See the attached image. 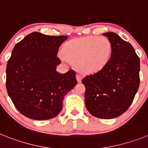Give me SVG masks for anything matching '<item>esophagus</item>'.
<instances>
[{
    "label": "esophagus",
    "instance_id": "34e87169",
    "mask_svg": "<svg viewBox=\"0 0 148 148\" xmlns=\"http://www.w3.org/2000/svg\"><path fill=\"white\" fill-rule=\"evenodd\" d=\"M76 78H77V81H78V82H82V76L80 75V74H77Z\"/></svg>",
    "mask_w": 148,
    "mask_h": 148
}]
</instances>
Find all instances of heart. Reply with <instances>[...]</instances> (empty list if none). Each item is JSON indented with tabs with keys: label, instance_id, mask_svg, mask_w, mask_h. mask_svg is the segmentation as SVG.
Returning a JSON list of instances; mask_svg holds the SVG:
<instances>
[{
	"label": "heart",
	"instance_id": "obj_1",
	"mask_svg": "<svg viewBox=\"0 0 148 148\" xmlns=\"http://www.w3.org/2000/svg\"><path fill=\"white\" fill-rule=\"evenodd\" d=\"M112 44L105 36H87L70 40L60 53L61 59L77 64L82 73L101 70L110 58Z\"/></svg>",
	"mask_w": 148,
	"mask_h": 148
}]
</instances>
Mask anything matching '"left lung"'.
I'll return each mask as SVG.
<instances>
[{"label":"left lung","instance_id":"8db88e82","mask_svg":"<svg viewBox=\"0 0 148 148\" xmlns=\"http://www.w3.org/2000/svg\"><path fill=\"white\" fill-rule=\"evenodd\" d=\"M112 44L108 64L82 79L85 105L91 115L100 119L116 118L133 102L139 87L140 61L133 46L114 32H106Z\"/></svg>","mask_w":148,"mask_h":148}]
</instances>
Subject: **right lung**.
<instances>
[{
  "instance_id": "right-lung-1",
  "label": "right lung",
  "mask_w": 148,
  "mask_h": 148,
  "mask_svg": "<svg viewBox=\"0 0 148 148\" xmlns=\"http://www.w3.org/2000/svg\"><path fill=\"white\" fill-rule=\"evenodd\" d=\"M67 36L29 34L15 44L6 65L7 92L16 109L27 118L47 120L62 109L64 95L76 85L74 70L56 71L57 57Z\"/></svg>"
}]
</instances>
